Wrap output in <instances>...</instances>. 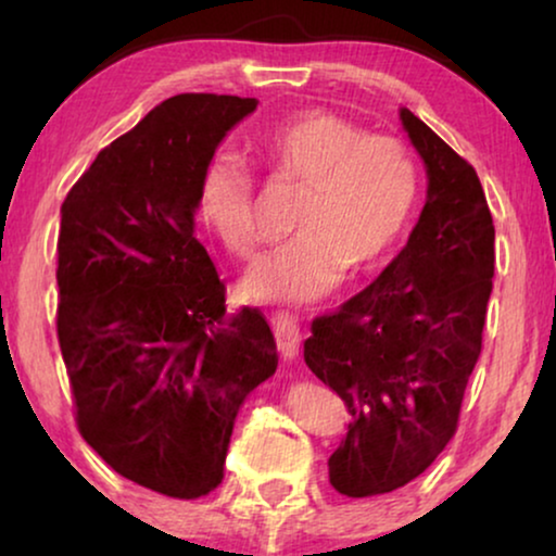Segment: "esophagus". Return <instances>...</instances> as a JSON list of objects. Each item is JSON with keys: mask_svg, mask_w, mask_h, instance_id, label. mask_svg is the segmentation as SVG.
Listing matches in <instances>:
<instances>
[{"mask_svg": "<svg viewBox=\"0 0 556 556\" xmlns=\"http://www.w3.org/2000/svg\"><path fill=\"white\" fill-rule=\"evenodd\" d=\"M270 326H273V333H276L280 356H283V359H295V356H299V346H301L299 321H295L293 316L280 314L278 311V314H273Z\"/></svg>", "mask_w": 556, "mask_h": 556, "instance_id": "obj_1", "label": "esophagus"}]
</instances>
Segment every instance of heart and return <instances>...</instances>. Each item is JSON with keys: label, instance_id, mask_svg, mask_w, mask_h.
Wrapping results in <instances>:
<instances>
[{"label": "heart", "instance_id": "b5f03b06", "mask_svg": "<svg viewBox=\"0 0 556 556\" xmlns=\"http://www.w3.org/2000/svg\"><path fill=\"white\" fill-rule=\"evenodd\" d=\"M257 156L276 179L301 185L286 245L263 255L242 280L253 301L306 303L349 273L371 270L407 230L417 166L392 136H364L331 111H303L257 136ZM200 215L227 253L250 257L261 230L248 166L219 151L202 166Z\"/></svg>", "mask_w": 556, "mask_h": 556}]
</instances>
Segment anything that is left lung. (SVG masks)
<instances>
[{
    "label": "left lung",
    "mask_w": 556,
    "mask_h": 556,
    "mask_svg": "<svg viewBox=\"0 0 556 556\" xmlns=\"http://www.w3.org/2000/svg\"><path fill=\"white\" fill-rule=\"evenodd\" d=\"M400 118L428 166L422 215L375 283L316 316L303 344L308 369L352 415L329 458L331 485L352 498L409 483L451 443L496 265L476 169L413 111Z\"/></svg>",
    "instance_id": "1"
}]
</instances>
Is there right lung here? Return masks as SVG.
Segmentation results:
<instances>
[{"mask_svg":"<svg viewBox=\"0 0 556 556\" xmlns=\"http://www.w3.org/2000/svg\"><path fill=\"white\" fill-rule=\"evenodd\" d=\"M255 98L181 93L105 147L60 207L58 341L86 443L128 481L200 498L238 409L278 367L257 308L227 314L197 187Z\"/></svg>","mask_w":556,"mask_h":556,"instance_id":"obj_1","label":"right lung"}]
</instances>
